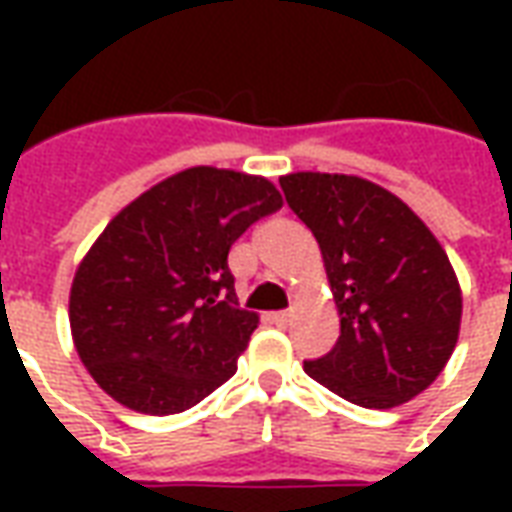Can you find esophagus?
Wrapping results in <instances>:
<instances>
[{
	"mask_svg": "<svg viewBox=\"0 0 512 512\" xmlns=\"http://www.w3.org/2000/svg\"><path fill=\"white\" fill-rule=\"evenodd\" d=\"M290 310H279V312H271V323H277V326H288L290 323Z\"/></svg>",
	"mask_w": 512,
	"mask_h": 512,
	"instance_id": "obj_1",
	"label": "esophagus"
}]
</instances>
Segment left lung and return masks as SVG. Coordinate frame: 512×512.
<instances>
[{"label":"left lung","instance_id":"1","mask_svg":"<svg viewBox=\"0 0 512 512\" xmlns=\"http://www.w3.org/2000/svg\"><path fill=\"white\" fill-rule=\"evenodd\" d=\"M321 246L340 340L307 376L365 408H392L439 376L461 332V285L436 235L392 191L356 175H282Z\"/></svg>","mask_w":512,"mask_h":512}]
</instances>
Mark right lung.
Listing matches in <instances>:
<instances>
[{
  "instance_id": "obj_1",
  "label": "right lung",
  "mask_w": 512,
  "mask_h": 512,
  "mask_svg": "<svg viewBox=\"0 0 512 512\" xmlns=\"http://www.w3.org/2000/svg\"><path fill=\"white\" fill-rule=\"evenodd\" d=\"M282 208L271 180L191 167L117 213L76 268L73 345L95 384L139 414H180L235 376L257 315L227 268L249 224Z\"/></svg>"
}]
</instances>
